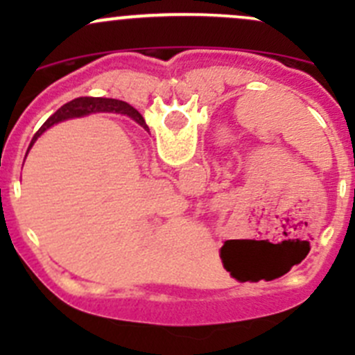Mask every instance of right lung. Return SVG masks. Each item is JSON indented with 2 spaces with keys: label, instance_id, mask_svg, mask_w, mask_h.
<instances>
[{
  "label": "right lung",
  "instance_id": "add662e5",
  "mask_svg": "<svg viewBox=\"0 0 355 355\" xmlns=\"http://www.w3.org/2000/svg\"><path fill=\"white\" fill-rule=\"evenodd\" d=\"M105 111H114V113L121 111V113L128 114V116L134 118V120L139 121L141 125H146L144 118L141 116V113H139L137 110L132 108V106H128L127 103L118 101V99L87 98V96H85V98H77V99H73V101L67 103V105H63L62 108L56 111V113H53L51 116L44 121V125L39 128L37 134L34 135V139H32V142L28 148H32V144H34L35 139H37L39 135L46 130V128H49L51 125L58 123V121L68 120V118L85 116V114H91V113H105Z\"/></svg>",
  "mask_w": 355,
  "mask_h": 355
}]
</instances>
